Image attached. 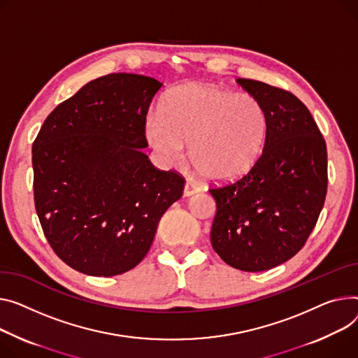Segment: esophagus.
Instances as JSON below:
<instances>
[{
  "label": "esophagus",
  "instance_id": "obj_1",
  "mask_svg": "<svg viewBox=\"0 0 358 358\" xmlns=\"http://www.w3.org/2000/svg\"><path fill=\"white\" fill-rule=\"evenodd\" d=\"M199 192H200V188H199L197 184H194V182H192V181H187V182H185V185H184V196H185V197L193 196V194H196V193H199Z\"/></svg>",
  "mask_w": 358,
  "mask_h": 358
}]
</instances>
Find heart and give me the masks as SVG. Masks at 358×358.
<instances>
[{
  "label": "heart",
  "mask_w": 358,
  "mask_h": 358,
  "mask_svg": "<svg viewBox=\"0 0 358 358\" xmlns=\"http://www.w3.org/2000/svg\"><path fill=\"white\" fill-rule=\"evenodd\" d=\"M268 134L269 115L257 98L208 83L169 90L145 122L148 144L164 164H178L189 142V161L219 182L246 176L264 154Z\"/></svg>",
  "instance_id": "1"
}]
</instances>
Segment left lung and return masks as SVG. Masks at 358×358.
<instances>
[{
	"label": "left lung",
	"mask_w": 358,
	"mask_h": 358,
	"mask_svg": "<svg viewBox=\"0 0 358 358\" xmlns=\"http://www.w3.org/2000/svg\"><path fill=\"white\" fill-rule=\"evenodd\" d=\"M269 115L264 154L234 182L213 187L210 241L231 268L272 269L295 256L314 230L327 196V145L311 112L288 90L237 79Z\"/></svg>",
	"instance_id": "1"
}]
</instances>
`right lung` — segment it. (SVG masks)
<instances>
[{
  "label": "right lung",
  "instance_id": "obj_1",
  "mask_svg": "<svg viewBox=\"0 0 358 358\" xmlns=\"http://www.w3.org/2000/svg\"><path fill=\"white\" fill-rule=\"evenodd\" d=\"M162 83L110 73L85 85L44 121L33 144L34 204L47 242L85 275L115 276L148 253L185 180L142 148Z\"/></svg>",
  "mask_w": 358,
  "mask_h": 358
}]
</instances>
